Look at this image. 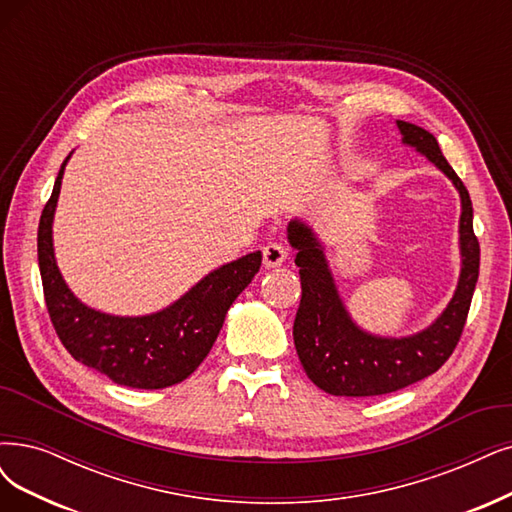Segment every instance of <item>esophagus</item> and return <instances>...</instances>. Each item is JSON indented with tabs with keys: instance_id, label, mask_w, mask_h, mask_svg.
Instances as JSON below:
<instances>
[{
	"instance_id": "34e87169",
	"label": "esophagus",
	"mask_w": 512,
	"mask_h": 512,
	"mask_svg": "<svg viewBox=\"0 0 512 512\" xmlns=\"http://www.w3.org/2000/svg\"><path fill=\"white\" fill-rule=\"evenodd\" d=\"M287 255L289 253H287V249L282 244H278V242L266 244V246H263V268H268V270L280 268L282 263H285Z\"/></svg>"
}]
</instances>
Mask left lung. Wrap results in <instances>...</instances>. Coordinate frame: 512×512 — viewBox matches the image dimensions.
<instances>
[{
	"instance_id": "8db88e82",
	"label": "left lung",
	"mask_w": 512,
	"mask_h": 512,
	"mask_svg": "<svg viewBox=\"0 0 512 512\" xmlns=\"http://www.w3.org/2000/svg\"><path fill=\"white\" fill-rule=\"evenodd\" d=\"M403 143L426 156L458 189L460 257L458 287L447 308L426 329L405 337H382L358 327L337 291L325 246L312 227L291 219L289 244L297 251L301 301L293 323L295 350L310 380L333 396H377L401 390L439 371L456 350L479 278V240L472 232L468 189L449 166L428 130L396 120Z\"/></svg>"
}]
</instances>
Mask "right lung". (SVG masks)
Returning a JSON list of instances; mask_svg holds the SVG:
<instances>
[{
	"label": "right lung",
	"instance_id": "right-lung-1",
	"mask_svg": "<svg viewBox=\"0 0 512 512\" xmlns=\"http://www.w3.org/2000/svg\"><path fill=\"white\" fill-rule=\"evenodd\" d=\"M69 158L71 154L54 181L37 230V261L56 335L75 361L120 386L158 390L179 384L211 352L227 310L261 268V251L208 272L160 312L116 316L94 310L71 293L54 257L52 223Z\"/></svg>",
	"mask_w": 512,
	"mask_h": 512
}]
</instances>
